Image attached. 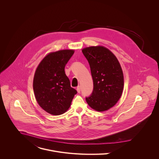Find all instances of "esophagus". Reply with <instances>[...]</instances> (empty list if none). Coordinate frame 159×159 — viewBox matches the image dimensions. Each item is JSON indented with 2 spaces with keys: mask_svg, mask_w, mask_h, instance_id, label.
Instances as JSON below:
<instances>
[{
  "mask_svg": "<svg viewBox=\"0 0 159 159\" xmlns=\"http://www.w3.org/2000/svg\"><path fill=\"white\" fill-rule=\"evenodd\" d=\"M77 91L78 93H80V86H78L77 87Z\"/></svg>",
  "mask_w": 159,
  "mask_h": 159,
  "instance_id": "esophagus-1",
  "label": "esophagus"
}]
</instances>
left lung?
Listing matches in <instances>:
<instances>
[{
	"label": "left lung",
	"mask_w": 159,
	"mask_h": 159,
	"mask_svg": "<svg viewBox=\"0 0 159 159\" xmlns=\"http://www.w3.org/2000/svg\"><path fill=\"white\" fill-rule=\"evenodd\" d=\"M82 52L89 63L94 83L93 93L85 98L86 102L97 111H107L117 103L123 93L121 65L113 53L103 46L86 47Z\"/></svg>",
	"instance_id": "1"
}]
</instances>
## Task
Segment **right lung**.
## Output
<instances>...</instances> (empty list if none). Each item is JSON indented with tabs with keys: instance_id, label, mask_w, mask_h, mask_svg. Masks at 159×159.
Masks as SVG:
<instances>
[{
	"instance_id": "obj_1",
	"label": "right lung",
	"mask_w": 159,
	"mask_h": 159,
	"mask_svg": "<svg viewBox=\"0 0 159 159\" xmlns=\"http://www.w3.org/2000/svg\"><path fill=\"white\" fill-rule=\"evenodd\" d=\"M74 50L50 52L37 66L33 79V90L39 106L52 115H60L69 109L77 90L70 86L65 66Z\"/></svg>"
}]
</instances>
